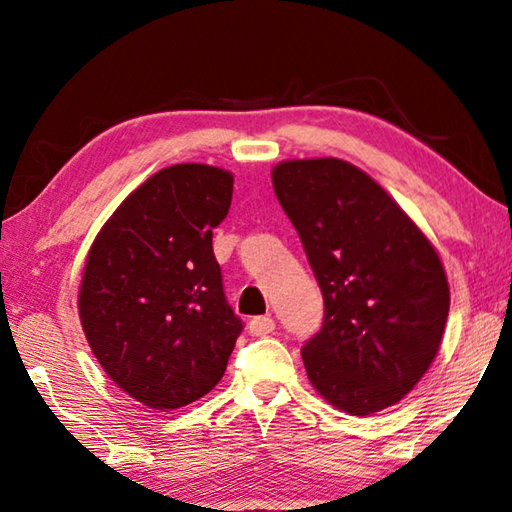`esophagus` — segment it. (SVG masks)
I'll use <instances>...</instances> for the list:
<instances>
[{
    "mask_svg": "<svg viewBox=\"0 0 512 512\" xmlns=\"http://www.w3.org/2000/svg\"><path fill=\"white\" fill-rule=\"evenodd\" d=\"M275 330V321L273 317H255L248 323V332L253 336H266Z\"/></svg>",
    "mask_w": 512,
    "mask_h": 512,
    "instance_id": "1",
    "label": "esophagus"
}]
</instances>
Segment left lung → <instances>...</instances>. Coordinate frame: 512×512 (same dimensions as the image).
I'll use <instances>...</instances> for the list:
<instances>
[{"label": "left lung", "mask_w": 512, "mask_h": 512, "mask_svg": "<svg viewBox=\"0 0 512 512\" xmlns=\"http://www.w3.org/2000/svg\"><path fill=\"white\" fill-rule=\"evenodd\" d=\"M273 187L323 295L321 330L301 347L312 387L352 416L396 405L427 374L447 325L436 248L345 160L279 162Z\"/></svg>", "instance_id": "obj_1"}]
</instances>
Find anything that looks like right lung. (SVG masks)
Masks as SVG:
<instances>
[{"instance_id":"1","label":"right lung","mask_w":512,"mask_h":512,"mask_svg":"<svg viewBox=\"0 0 512 512\" xmlns=\"http://www.w3.org/2000/svg\"><path fill=\"white\" fill-rule=\"evenodd\" d=\"M233 173L173 165L118 206L85 262L79 317L96 361L149 409H180L220 383L242 321L228 306L213 228Z\"/></svg>"}]
</instances>
